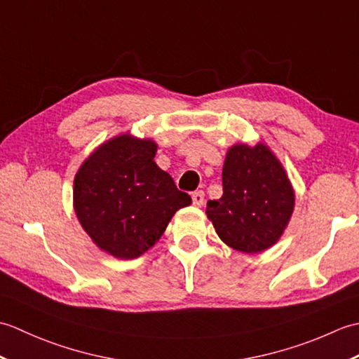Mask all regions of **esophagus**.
<instances>
[{"mask_svg":"<svg viewBox=\"0 0 359 359\" xmlns=\"http://www.w3.org/2000/svg\"><path fill=\"white\" fill-rule=\"evenodd\" d=\"M193 203L196 205V207H202L203 205V197H205V194H203V191H196V193H193Z\"/></svg>","mask_w":359,"mask_h":359,"instance_id":"1","label":"esophagus"}]
</instances>
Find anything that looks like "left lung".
I'll use <instances>...</instances> for the list:
<instances>
[{"instance_id":"1","label":"left lung","mask_w":359,"mask_h":359,"mask_svg":"<svg viewBox=\"0 0 359 359\" xmlns=\"http://www.w3.org/2000/svg\"><path fill=\"white\" fill-rule=\"evenodd\" d=\"M222 184V197L207 203L219 238L242 253L274 245L294 207L293 187L276 156L262 143L234 144L226 152Z\"/></svg>"}]
</instances>
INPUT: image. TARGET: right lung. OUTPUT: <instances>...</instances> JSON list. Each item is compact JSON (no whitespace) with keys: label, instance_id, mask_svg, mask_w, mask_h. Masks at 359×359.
Masks as SVG:
<instances>
[{"label":"right lung","instance_id":"obj_1","mask_svg":"<svg viewBox=\"0 0 359 359\" xmlns=\"http://www.w3.org/2000/svg\"><path fill=\"white\" fill-rule=\"evenodd\" d=\"M157 144L129 134L100 144L74 180V210L98 248L118 259L143 255L191 197L156 165Z\"/></svg>","mask_w":359,"mask_h":359}]
</instances>
